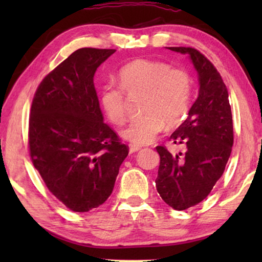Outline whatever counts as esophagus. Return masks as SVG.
<instances>
[{
    "mask_svg": "<svg viewBox=\"0 0 262 262\" xmlns=\"http://www.w3.org/2000/svg\"><path fill=\"white\" fill-rule=\"evenodd\" d=\"M140 149H141V147H139V145H133V144L129 145V152L130 154H134L136 151H139Z\"/></svg>",
    "mask_w": 262,
    "mask_h": 262,
    "instance_id": "1",
    "label": "esophagus"
}]
</instances>
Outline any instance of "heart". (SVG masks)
Instances as JSON below:
<instances>
[{"instance_id":"obj_1","label":"heart","mask_w":262,"mask_h":262,"mask_svg":"<svg viewBox=\"0 0 262 262\" xmlns=\"http://www.w3.org/2000/svg\"><path fill=\"white\" fill-rule=\"evenodd\" d=\"M119 83L101 86L99 100L108 120L121 126L127 119V99L141 95L140 115L133 118L122 136L134 145L151 143L165 123L173 127L184 121L193 95V78L185 68L161 60L137 59L119 70Z\"/></svg>"}]
</instances>
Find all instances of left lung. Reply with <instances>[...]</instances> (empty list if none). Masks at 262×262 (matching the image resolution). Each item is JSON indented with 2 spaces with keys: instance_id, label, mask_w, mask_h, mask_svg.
<instances>
[{
  "instance_id": "left-lung-1",
  "label": "left lung",
  "mask_w": 262,
  "mask_h": 262,
  "mask_svg": "<svg viewBox=\"0 0 262 262\" xmlns=\"http://www.w3.org/2000/svg\"><path fill=\"white\" fill-rule=\"evenodd\" d=\"M188 54L200 81L199 97L188 117L170 136L185 152L172 155L157 145L161 157L156 188L176 210L193 207L209 195L225 170L233 144V123L228 89L215 66L193 47H168Z\"/></svg>"
}]
</instances>
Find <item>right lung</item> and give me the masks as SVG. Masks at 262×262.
<instances>
[{"label": "right lung", "mask_w": 262, "mask_h": 262, "mask_svg": "<svg viewBox=\"0 0 262 262\" xmlns=\"http://www.w3.org/2000/svg\"><path fill=\"white\" fill-rule=\"evenodd\" d=\"M114 52L75 51L46 75L31 105V161L48 190L76 212L107 200L129 151L103 121L94 83L97 68Z\"/></svg>", "instance_id": "obj_1"}]
</instances>
